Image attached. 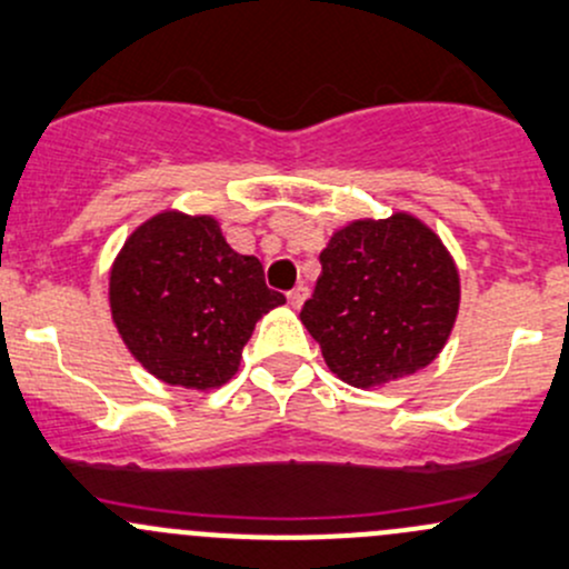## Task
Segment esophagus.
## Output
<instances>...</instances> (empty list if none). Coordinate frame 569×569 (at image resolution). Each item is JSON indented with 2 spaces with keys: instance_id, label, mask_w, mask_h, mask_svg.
<instances>
[{
  "instance_id": "obj_1",
  "label": "esophagus",
  "mask_w": 569,
  "mask_h": 569,
  "mask_svg": "<svg viewBox=\"0 0 569 569\" xmlns=\"http://www.w3.org/2000/svg\"><path fill=\"white\" fill-rule=\"evenodd\" d=\"M308 297H310V289H308V286H297V289H291L289 291V302H291V308H302V305H305V300H308Z\"/></svg>"
}]
</instances>
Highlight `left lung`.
I'll return each mask as SVG.
<instances>
[{
    "instance_id": "obj_1",
    "label": "left lung",
    "mask_w": 569,
    "mask_h": 569,
    "mask_svg": "<svg viewBox=\"0 0 569 569\" xmlns=\"http://www.w3.org/2000/svg\"><path fill=\"white\" fill-rule=\"evenodd\" d=\"M302 325L327 368L351 387H385L428 368L460 305L450 250L415 214L351 220L321 250Z\"/></svg>"
}]
</instances>
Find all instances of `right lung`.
Wrapping results in <instances>:
<instances>
[{
    "instance_id": "right-lung-1",
    "label": "right lung",
    "mask_w": 569,
    "mask_h": 569,
    "mask_svg": "<svg viewBox=\"0 0 569 569\" xmlns=\"http://www.w3.org/2000/svg\"><path fill=\"white\" fill-rule=\"evenodd\" d=\"M111 319L130 355L160 381L212 390L237 373L256 321L286 302L256 256L231 250L209 214L160 212L119 250Z\"/></svg>"
}]
</instances>
